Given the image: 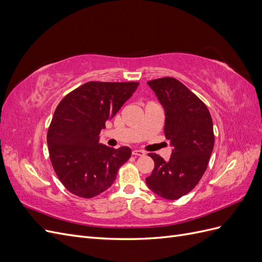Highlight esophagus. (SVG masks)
I'll return each mask as SVG.
<instances>
[{
	"label": "esophagus",
	"instance_id": "esophagus-1",
	"mask_svg": "<svg viewBox=\"0 0 262 262\" xmlns=\"http://www.w3.org/2000/svg\"><path fill=\"white\" fill-rule=\"evenodd\" d=\"M132 155L133 156H144L145 152H143V150H140V149H134V150H132Z\"/></svg>",
	"mask_w": 262,
	"mask_h": 262
}]
</instances>
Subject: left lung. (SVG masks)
Here are the masks:
<instances>
[{
  "label": "left lung",
  "mask_w": 262,
  "mask_h": 262,
  "mask_svg": "<svg viewBox=\"0 0 262 262\" xmlns=\"http://www.w3.org/2000/svg\"><path fill=\"white\" fill-rule=\"evenodd\" d=\"M147 84L165 109L164 133L173 148L168 162L148 153L155 166L145 181L156 194L176 200L191 191L207 170L214 146L212 118L204 102L176 78Z\"/></svg>",
  "instance_id": "obj_1"
}]
</instances>
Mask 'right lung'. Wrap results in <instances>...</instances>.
<instances>
[{"instance_id": "add662e5", "label": "right lung", "mask_w": 262, "mask_h": 262, "mask_svg": "<svg viewBox=\"0 0 262 262\" xmlns=\"http://www.w3.org/2000/svg\"><path fill=\"white\" fill-rule=\"evenodd\" d=\"M138 82H87L55 108L47 142L52 167L71 193L90 199L116 180L131 149L98 143L100 130L137 90Z\"/></svg>"}]
</instances>
